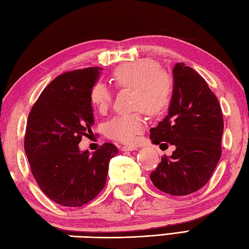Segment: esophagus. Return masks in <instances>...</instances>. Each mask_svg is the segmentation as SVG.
Returning <instances> with one entry per match:
<instances>
[{
  "label": "esophagus",
  "instance_id": "1",
  "mask_svg": "<svg viewBox=\"0 0 249 249\" xmlns=\"http://www.w3.org/2000/svg\"><path fill=\"white\" fill-rule=\"evenodd\" d=\"M121 149L123 151H134L137 149V147L136 146H122Z\"/></svg>",
  "mask_w": 249,
  "mask_h": 249
}]
</instances>
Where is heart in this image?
<instances>
[{"label":"heart","mask_w":249,"mask_h":249,"mask_svg":"<svg viewBox=\"0 0 249 249\" xmlns=\"http://www.w3.org/2000/svg\"><path fill=\"white\" fill-rule=\"evenodd\" d=\"M113 80L119 88L134 89L133 107L144 108L148 114H161L171 102L172 79L151 59H138L117 67L113 72ZM90 99L99 111H105L111 107L112 92L104 83L98 82L92 88ZM144 127L142 113L134 112L114 117L105 126V132L113 140L133 142Z\"/></svg>","instance_id":"obj_1"}]
</instances>
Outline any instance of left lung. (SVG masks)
I'll return each instance as SVG.
<instances>
[{
    "label": "left lung",
    "mask_w": 249,
    "mask_h": 249,
    "mask_svg": "<svg viewBox=\"0 0 249 249\" xmlns=\"http://www.w3.org/2000/svg\"><path fill=\"white\" fill-rule=\"evenodd\" d=\"M172 74L168 114L150 129V140L155 145L169 142L176 149L170 157L161 158L150 180L168 195L187 196L205 185L215 169L224 122L217 98L196 70L178 62Z\"/></svg>",
    "instance_id": "1"
}]
</instances>
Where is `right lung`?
Segmentation results:
<instances>
[{"label": "right lung", "instance_id": "1", "mask_svg": "<svg viewBox=\"0 0 249 249\" xmlns=\"http://www.w3.org/2000/svg\"><path fill=\"white\" fill-rule=\"evenodd\" d=\"M101 68L69 71L53 80L28 115L24 148L34 178L50 200L82 206L102 191L108 163L119 149L105 142L90 154L81 151L82 136L94 124L91 90Z\"/></svg>", "mask_w": 249, "mask_h": 249}]
</instances>
